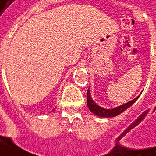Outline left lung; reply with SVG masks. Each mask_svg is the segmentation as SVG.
I'll return each mask as SVG.
<instances>
[{
  "instance_id": "obj_1",
  "label": "left lung",
  "mask_w": 156,
  "mask_h": 156,
  "mask_svg": "<svg viewBox=\"0 0 156 156\" xmlns=\"http://www.w3.org/2000/svg\"><path fill=\"white\" fill-rule=\"evenodd\" d=\"M139 98V97H137L136 98H134L132 101L127 102L125 104L122 105V106H119L118 108H113V109H104V108L99 107L98 105H97L90 98V90L88 89L87 90V106L90 109V111H91L93 112L94 114L99 116V117H102V118H112V117H115V116H118L120 113H122V112L125 111L126 109L128 108H129L130 106H132V104H133L136 100Z\"/></svg>"
}]
</instances>
